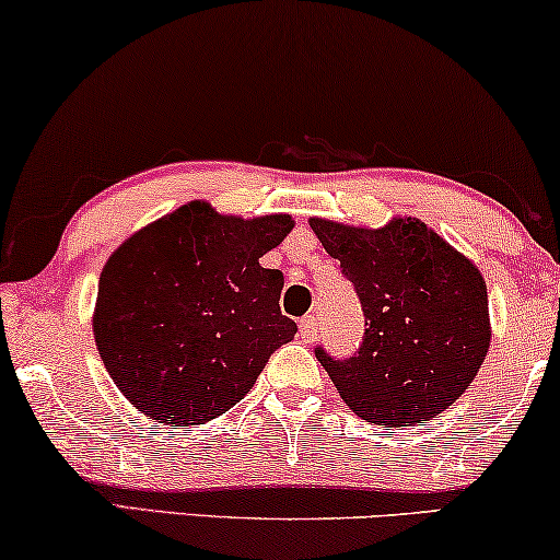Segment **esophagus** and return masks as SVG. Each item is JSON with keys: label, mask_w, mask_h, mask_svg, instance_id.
I'll return each instance as SVG.
<instances>
[{"label": "esophagus", "mask_w": 560, "mask_h": 560, "mask_svg": "<svg viewBox=\"0 0 560 560\" xmlns=\"http://www.w3.org/2000/svg\"><path fill=\"white\" fill-rule=\"evenodd\" d=\"M298 334H301V339L305 341V343H313L318 339V324H316V318L313 316H305L301 324H298Z\"/></svg>", "instance_id": "1"}]
</instances>
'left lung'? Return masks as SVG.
<instances>
[{
	"mask_svg": "<svg viewBox=\"0 0 560 560\" xmlns=\"http://www.w3.org/2000/svg\"><path fill=\"white\" fill-rule=\"evenodd\" d=\"M308 224L354 282L366 320L354 357L316 349L341 400L385 428L423 423L454 405L492 341L479 267L416 217L377 229L318 217Z\"/></svg>",
	"mask_w": 560,
	"mask_h": 560,
	"instance_id": "8db88e82",
	"label": "left lung"
}]
</instances>
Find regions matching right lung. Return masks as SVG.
Masks as SVG:
<instances>
[{
	"label": "right lung",
	"mask_w": 560,
	"mask_h": 560,
	"mask_svg": "<svg viewBox=\"0 0 560 560\" xmlns=\"http://www.w3.org/2000/svg\"><path fill=\"white\" fill-rule=\"evenodd\" d=\"M293 226L290 213L242 219L190 201L112 252L94 339L137 410L165 425H203L255 387L298 331L280 313L282 272L259 265Z\"/></svg>",
	"instance_id": "obj_1"
}]
</instances>
